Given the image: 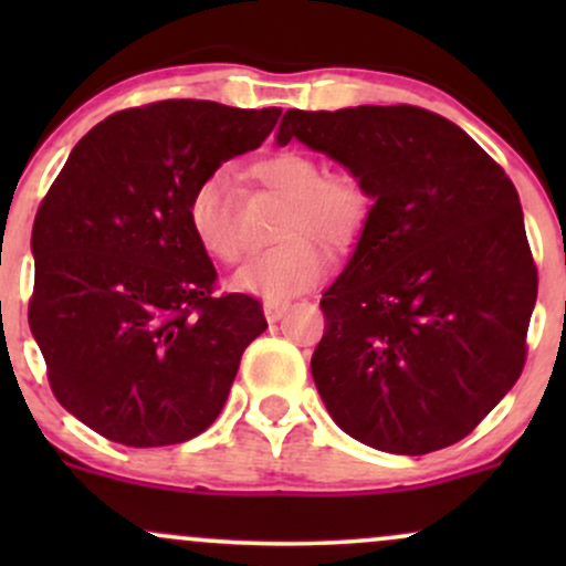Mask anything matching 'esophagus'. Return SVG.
I'll return each instance as SVG.
<instances>
[{"label":"esophagus","instance_id":"obj_1","mask_svg":"<svg viewBox=\"0 0 566 566\" xmlns=\"http://www.w3.org/2000/svg\"><path fill=\"white\" fill-rule=\"evenodd\" d=\"M287 311H290L287 301H265L263 303V314L269 322H279L284 314H287Z\"/></svg>","mask_w":566,"mask_h":566}]
</instances>
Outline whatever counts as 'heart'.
I'll return each mask as SVG.
<instances>
[{"instance_id":"b5f03b06","label":"heart","mask_w":566,"mask_h":566,"mask_svg":"<svg viewBox=\"0 0 566 566\" xmlns=\"http://www.w3.org/2000/svg\"><path fill=\"white\" fill-rule=\"evenodd\" d=\"M250 175L265 191L287 201V216L279 229L276 250L252 258L237 271L231 284L239 292L287 301L322 282L329 255H350L373 223L375 197L359 175L327 172L314 154L301 148H279L258 157ZM191 237L205 255L218 263L242 258L237 197L226 172H210L193 186L186 205Z\"/></svg>"}]
</instances>
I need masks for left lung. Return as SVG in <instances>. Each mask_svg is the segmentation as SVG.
Instances as JSON below:
<instances>
[{"mask_svg": "<svg viewBox=\"0 0 566 566\" xmlns=\"http://www.w3.org/2000/svg\"><path fill=\"white\" fill-rule=\"evenodd\" d=\"M292 138L359 175L373 223L324 292L311 375L348 437L428 454L476 428L527 361L537 269L511 178L418 106L290 108Z\"/></svg>", "mask_w": 566, "mask_h": 566, "instance_id": "obj_1", "label": "left lung"}]
</instances>
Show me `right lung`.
Segmentation results:
<instances>
[{"label": "right lung", "mask_w": 566, "mask_h": 566, "mask_svg": "<svg viewBox=\"0 0 566 566\" xmlns=\"http://www.w3.org/2000/svg\"><path fill=\"white\" fill-rule=\"evenodd\" d=\"M279 116L212 101L125 108L76 143L39 205L29 327L55 399L101 437L180 444L229 399L244 348L269 324L255 297L216 292L186 205Z\"/></svg>", "instance_id": "right-lung-1"}]
</instances>
